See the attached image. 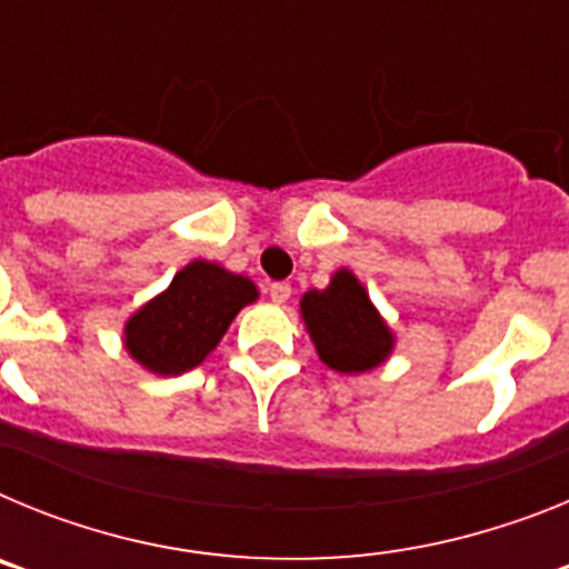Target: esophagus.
Returning a JSON list of instances; mask_svg holds the SVG:
<instances>
[{
	"label": "esophagus",
	"mask_w": 569,
	"mask_h": 569,
	"mask_svg": "<svg viewBox=\"0 0 569 569\" xmlns=\"http://www.w3.org/2000/svg\"><path fill=\"white\" fill-rule=\"evenodd\" d=\"M268 293L276 305H284V301L290 299V293H293V288H290L288 281H273V284L268 288Z\"/></svg>",
	"instance_id": "1"
}]
</instances>
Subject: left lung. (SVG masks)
<instances>
[{"mask_svg":"<svg viewBox=\"0 0 569 569\" xmlns=\"http://www.w3.org/2000/svg\"><path fill=\"white\" fill-rule=\"evenodd\" d=\"M301 316L321 361L339 373L373 370L393 347V336L350 270H339L328 290L305 293Z\"/></svg>","mask_w":569,"mask_h":569,"instance_id":"1","label":"left lung"}]
</instances>
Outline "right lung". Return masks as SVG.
Returning a JSON list of instances; mask_svg holds the SVG:
<instances>
[{"label":"right lung","mask_w":569,"mask_h":569,"mask_svg":"<svg viewBox=\"0 0 569 569\" xmlns=\"http://www.w3.org/2000/svg\"><path fill=\"white\" fill-rule=\"evenodd\" d=\"M253 281L210 261H190L162 296L148 301L124 328V345L139 365L179 376L202 365L230 321L256 299Z\"/></svg>","instance_id":"right-lung-1"}]
</instances>
